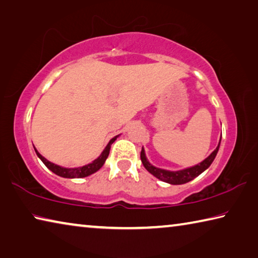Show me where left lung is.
<instances>
[{
	"instance_id": "1",
	"label": "left lung",
	"mask_w": 258,
	"mask_h": 258,
	"mask_svg": "<svg viewBox=\"0 0 258 258\" xmlns=\"http://www.w3.org/2000/svg\"><path fill=\"white\" fill-rule=\"evenodd\" d=\"M222 138V135H221ZM221 138H220V142L216 147V149L214 150L211 155H209L206 159H204L202 163H199L195 166H191V167H186L184 169H180V171H167V169H163V168H158L156 166L151 165L148 160L147 156H146V151L143 149L141 150V161L143 166H145L146 169L150 174H152L155 177L159 178L160 181L169 183V184H184V183H187L194 180L195 177H197L200 175L203 172L206 171V169L212 165V163L215 159V157L218 152V149H220V145H221Z\"/></svg>"
}]
</instances>
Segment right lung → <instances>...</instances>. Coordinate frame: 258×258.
I'll return each instance as SVG.
<instances>
[{
  "instance_id": "1",
  "label": "right lung",
  "mask_w": 258,
  "mask_h": 258,
  "mask_svg": "<svg viewBox=\"0 0 258 258\" xmlns=\"http://www.w3.org/2000/svg\"><path fill=\"white\" fill-rule=\"evenodd\" d=\"M118 137L119 135H116V137H113L110 141L108 142V145L106 146V148H104L103 151L101 152V155H100L97 159H94L92 163L84 165V166H81V167H74V168L62 167V166H59L56 164L51 163V161L44 158V157H43L40 152L36 150V148L35 147H34V149H35V152H36L38 158L43 161V164H44L51 172L56 174V175L64 177V178H81V177H86V176L91 175V174L98 172L99 169L102 167L104 161H106V159L108 158V155H109V151H110L111 145L115 142V140Z\"/></svg>"
}]
</instances>
